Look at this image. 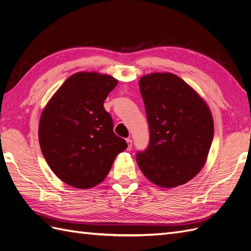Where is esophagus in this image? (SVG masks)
Wrapping results in <instances>:
<instances>
[{"mask_svg": "<svg viewBox=\"0 0 251 251\" xmlns=\"http://www.w3.org/2000/svg\"><path fill=\"white\" fill-rule=\"evenodd\" d=\"M126 143H127V150H131L132 146H133V141L131 138H127L126 139Z\"/></svg>", "mask_w": 251, "mask_h": 251, "instance_id": "34e87169", "label": "esophagus"}]
</instances>
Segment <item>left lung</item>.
Returning a JSON list of instances; mask_svg holds the SVG:
<instances>
[{
  "label": "left lung",
  "mask_w": 251,
  "mask_h": 251,
  "mask_svg": "<svg viewBox=\"0 0 251 251\" xmlns=\"http://www.w3.org/2000/svg\"><path fill=\"white\" fill-rule=\"evenodd\" d=\"M139 88L146 107L150 142L136 155L150 181L170 188L186 183L207 159L214 120L199 94L172 73L142 76Z\"/></svg>",
  "instance_id": "left-lung-1"
}]
</instances>
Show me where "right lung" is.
Instances as JSON below:
<instances>
[{"label":"right lung","instance_id":"1","mask_svg":"<svg viewBox=\"0 0 251 251\" xmlns=\"http://www.w3.org/2000/svg\"><path fill=\"white\" fill-rule=\"evenodd\" d=\"M117 83L110 75L75 73L45 107L39 125L41 150L65 183L83 189L97 185L127 148L113 132V119L103 108Z\"/></svg>","mask_w":251,"mask_h":251}]
</instances>
